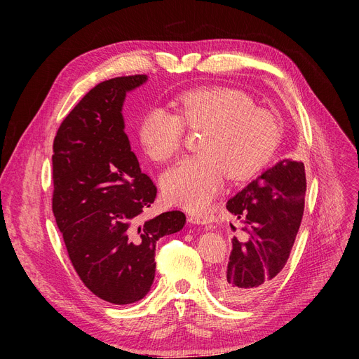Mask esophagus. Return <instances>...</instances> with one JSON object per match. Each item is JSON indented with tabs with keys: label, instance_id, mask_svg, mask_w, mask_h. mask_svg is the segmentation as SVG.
<instances>
[{
	"label": "esophagus",
	"instance_id": "obj_1",
	"mask_svg": "<svg viewBox=\"0 0 359 359\" xmlns=\"http://www.w3.org/2000/svg\"><path fill=\"white\" fill-rule=\"evenodd\" d=\"M187 221L192 222V224L206 225V224L212 222V218H211V215H205V214H192V215L187 217Z\"/></svg>",
	"mask_w": 359,
	"mask_h": 359
}]
</instances>
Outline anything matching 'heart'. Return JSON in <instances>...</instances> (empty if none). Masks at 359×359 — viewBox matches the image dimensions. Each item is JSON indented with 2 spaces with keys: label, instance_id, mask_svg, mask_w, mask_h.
Returning a JSON list of instances; mask_svg holds the SVG:
<instances>
[{
  "label": "heart",
  "instance_id": "obj_1",
  "mask_svg": "<svg viewBox=\"0 0 359 359\" xmlns=\"http://www.w3.org/2000/svg\"><path fill=\"white\" fill-rule=\"evenodd\" d=\"M175 104L176 111L151 107L138 126L142 149L156 161L179 153L186 126L202 130L201 153L182 158L161 177L168 202L201 211L219 192L224 175L233 182L249 180L273 158L282 138L280 123L244 91L199 87L179 94Z\"/></svg>",
  "mask_w": 359,
  "mask_h": 359
}]
</instances>
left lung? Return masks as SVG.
<instances>
[{"instance_id":"left-lung-1","label":"left lung","mask_w":359,"mask_h":359,"mask_svg":"<svg viewBox=\"0 0 359 359\" xmlns=\"http://www.w3.org/2000/svg\"><path fill=\"white\" fill-rule=\"evenodd\" d=\"M306 191L304 164L284 160L227 202L243 221V233L231 240L227 269L218 278V290L230 303H250L284 269L303 219Z\"/></svg>"}]
</instances>
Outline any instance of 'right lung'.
Segmentation results:
<instances>
[{
    "instance_id": "right-lung-1",
    "label": "right lung",
    "mask_w": 359,
    "mask_h": 359,
    "mask_svg": "<svg viewBox=\"0 0 359 359\" xmlns=\"http://www.w3.org/2000/svg\"><path fill=\"white\" fill-rule=\"evenodd\" d=\"M147 75L97 84L62 121L53 140L52 211L68 257L99 298L125 306L142 299L156 275V243L183 229L186 215L144 219L157 196L125 134L126 91Z\"/></svg>"
}]
</instances>
